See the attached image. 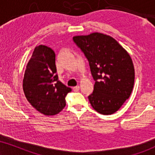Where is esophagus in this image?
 <instances>
[{"instance_id":"obj_1","label":"esophagus","mask_w":155,"mask_h":155,"mask_svg":"<svg viewBox=\"0 0 155 155\" xmlns=\"http://www.w3.org/2000/svg\"><path fill=\"white\" fill-rule=\"evenodd\" d=\"M72 89H73L74 91H79L80 87L78 85V86H74V87H72Z\"/></svg>"}]
</instances>
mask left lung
<instances>
[{"mask_svg":"<svg viewBox=\"0 0 155 155\" xmlns=\"http://www.w3.org/2000/svg\"><path fill=\"white\" fill-rule=\"evenodd\" d=\"M74 42L89 62L94 90L88 99L97 112L114 114L130 96L134 83V68L130 55L110 36L92 33L75 36Z\"/></svg>","mask_w":155,"mask_h":155,"instance_id":"1","label":"left lung"}]
</instances>
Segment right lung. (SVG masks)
Masks as SVG:
<instances>
[{"instance_id":"obj_1","label":"right lung","mask_w":155,"mask_h":155,"mask_svg":"<svg viewBox=\"0 0 155 155\" xmlns=\"http://www.w3.org/2000/svg\"><path fill=\"white\" fill-rule=\"evenodd\" d=\"M23 89L30 104L44 115H55L65 107V97L72 89L59 81L50 47H35L25 70Z\"/></svg>"}]
</instances>
